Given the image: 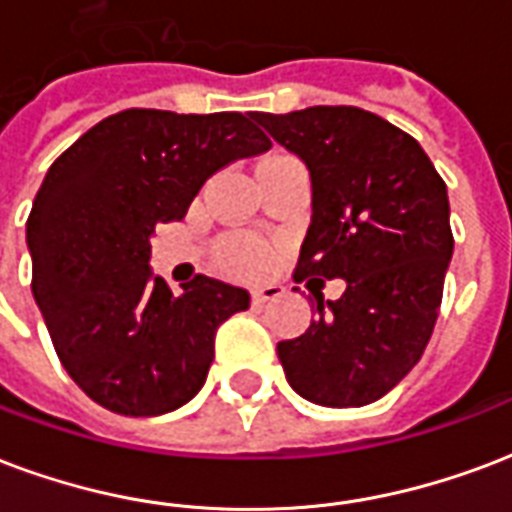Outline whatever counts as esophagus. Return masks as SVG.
<instances>
[{
  "instance_id": "esophagus-1",
  "label": "esophagus",
  "mask_w": 512,
  "mask_h": 512,
  "mask_svg": "<svg viewBox=\"0 0 512 512\" xmlns=\"http://www.w3.org/2000/svg\"><path fill=\"white\" fill-rule=\"evenodd\" d=\"M285 295V287L276 285V282H268L263 287H255L252 290V304H266V301H276V298H282Z\"/></svg>"
}]
</instances>
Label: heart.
Returning a JSON list of instances; mask_svg holds the SVG:
<instances>
[{"label":"heart","mask_w":512,"mask_h":512,"mask_svg":"<svg viewBox=\"0 0 512 512\" xmlns=\"http://www.w3.org/2000/svg\"><path fill=\"white\" fill-rule=\"evenodd\" d=\"M268 260H271L268 246L255 238L230 236L219 244V263L233 274H257L268 266Z\"/></svg>","instance_id":"b5f03b06"}]
</instances>
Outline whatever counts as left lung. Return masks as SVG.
<instances>
[{"mask_svg":"<svg viewBox=\"0 0 512 512\" xmlns=\"http://www.w3.org/2000/svg\"><path fill=\"white\" fill-rule=\"evenodd\" d=\"M252 119L312 176L295 282H347L339 301L314 290L320 317L276 344L287 382L323 407L372 404L412 372L437 323L453 257L448 187L418 140L377 113L314 105Z\"/></svg>","mask_w":512,"mask_h":512,"instance_id":"left-lung-1","label":"left lung"}]
</instances>
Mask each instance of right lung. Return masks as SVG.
<instances>
[{"label": "right lung", "mask_w": 512, "mask_h": 512, "mask_svg": "<svg viewBox=\"0 0 512 512\" xmlns=\"http://www.w3.org/2000/svg\"><path fill=\"white\" fill-rule=\"evenodd\" d=\"M268 149L252 113L130 108L48 168L26 219L32 293L59 361L100 407L149 418L203 388L217 328L249 293L203 274L173 293L151 274V233L217 170Z\"/></svg>", "instance_id": "right-lung-1"}]
</instances>
